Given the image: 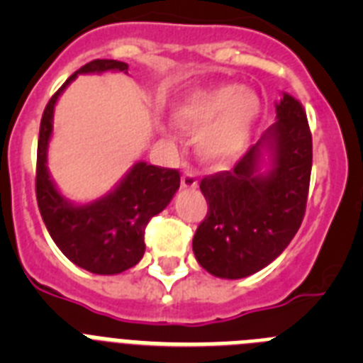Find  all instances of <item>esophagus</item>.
Masks as SVG:
<instances>
[{
  "label": "esophagus",
  "mask_w": 363,
  "mask_h": 363,
  "mask_svg": "<svg viewBox=\"0 0 363 363\" xmlns=\"http://www.w3.org/2000/svg\"><path fill=\"white\" fill-rule=\"evenodd\" d=\"M182 187L184 189H196L198 187V176L194 172H184L182 176Z\"/></svg>",
  "instance_id": "obj_1"
}]
</instances>
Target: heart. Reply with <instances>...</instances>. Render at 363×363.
<instances>
[{
	"label": "heart",
	"mask_w": 363,
	"mask_h": 363,
	"mask_svg": "<svg viewBox=\"0 0 363 363\" xmlns=\"http://www.w3.org/2000/svg\"><path fill=\"white\" fill-rule=\"evenodd\" d=\"M262 114V99L236 83L198 86L172 104L176 125L196 134L201 158L223 165L240 158Z\"/></svg>",
	"instance_id": "1"
}]
</instances>
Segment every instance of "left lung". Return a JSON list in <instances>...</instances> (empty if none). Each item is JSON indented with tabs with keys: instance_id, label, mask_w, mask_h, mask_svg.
<instances>
[{
	"instance_id": "obj_1",
	"label": "left lung",
	"mask_w": 363,
	"mask_h": 363,
	"mask_svg": "<svg viewBox=\"0 0 363 363\" xmlns=\"http://www.w3.org/2000/svg\"><path fill=\"white\" fill-rule=\"evenodd\" d=\"M311 167L306 111L284 94L277 104V123L233 171L201 179L209 209L192 238L198 264L213 277L240 280L274 262L301 225Z\"/></svg>"
}]
</instances>
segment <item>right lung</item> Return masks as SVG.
Here are the masks:
<instances>
[{
	"label": "right lung",
	"mask_w": 363,
	"mask_h": 363,
	"mask_svg": "<svg viewBox=\"0 0 363 363\" xmlns=\"http://www.w3.org/2000/svg\"><path fill=\"white\" fill-rule=\"evenodd\" d=\"M108 70L127 74L129 65L116 60H94L76 70L45 107L38 138L36 198L41 218L60 251L72 264L94 274H120L143 258L147 223L171 203L179 189L176 169L138 162L116 187L91 203H74L57 191L47 167L54 107L78 74Z\"/></svg>",
	"instance_id": "obj_1"
}]
</instances>
